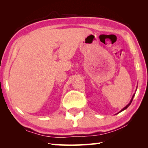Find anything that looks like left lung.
<instances>
[{
    "label": "left lung",
    "mask_w": 148,
    "mask_h": 148,
    "mask_svg": "<svg viewBox=\"0 0 148 148\" xmlns=\"http://www.w3.org/2000/svg\"><path fill=\"white\" fill-rule=\"evenodd\" d=\"M134 95H133V96H132V99L131 100V101H130V102H129V103L128 104H127V106H125V108H123L121 110V111H120L119 112H122V111H123V110H125V109H127V108H128L129 106H130V104H131V102H132V99H133V97H134ZM117 114H118V113H117Z\"/></svg>",
    "instance_id": "8db88e82"
}]
</instances>
